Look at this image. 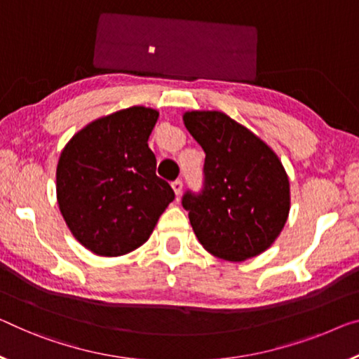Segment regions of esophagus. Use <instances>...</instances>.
<instances>
[{
  "instance_id": "obj_1",
  "label": "esophagus",
  "mask_w": 359,
  "mask_h": 359,
  "mask_svg": "<svg viewBox=\"0 0 359 359\" xmlns=\"http://www.w3.org/2000/svg\"><path fill=\"white\" fill-rule=\"evenodd\" d=\"M172 187H173V191H175L176 197H178V196L181 194V191H183V181H180V180L173 181V183H172Z\"/></svg>"
}]
</instances>
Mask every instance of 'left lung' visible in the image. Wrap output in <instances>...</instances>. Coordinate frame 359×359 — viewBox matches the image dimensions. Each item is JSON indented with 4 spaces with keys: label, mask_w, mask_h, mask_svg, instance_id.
I'll use <instances>...</instances> for the list:
<instances>
[{
    "label": "left lung",
    "mask_w": 359,
    "mask_h": 359,
    "mask_svg": "<svg viewBox=\"0 0 359 359\" xmlns=\"http://www.w3.org/2000/svg\"><path fill=\"white\" fill-rule=\"evenodd\" d=\"M183 120L205 152L202 191H186L181 201L198 242L228 262L264 252L289 217L283 163L260 137L223 112L194 110Z\"/></svg>",
    "instance_id": "obj_1"
}]
</instances>
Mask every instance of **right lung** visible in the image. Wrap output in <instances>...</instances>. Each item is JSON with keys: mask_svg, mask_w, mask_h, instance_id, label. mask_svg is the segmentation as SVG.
I'll return each mask as SVG.
<instances>
[{"mask_svg": "<svg viewBox=\"0 0 359 359\" xmlns=\"http://www.w3.org/2000/svg\"><path fill=\"white\" fill-rule=\"evenodd\" d=\"M157 118V110L141 106L118 110L86 125L60 154V213L96 255H125L144 244L175 198L147 146Z\"/></svg>", "mask_w": 359, "mask_h": 359, "instance_id": "add662e5", "label": "right lung"}]
</instances>
